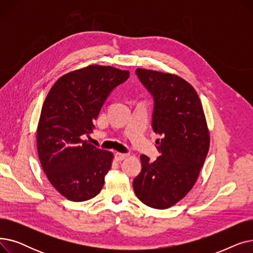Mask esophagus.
Segmentation results:
<instances>
[{"label":"esophagus","mask_w":253,"mask_h":253,"mask_svg":"<svg viewBox=\"0 0 253 253\" xmlns=\"http://www.w3.org/2000/svg\"><path fill=\"white\" fill-rule=\"evenodd\" d=\"M115 157H116V159H117L118 161H122V160H124V159H126V158L129 157V154H123V153L117 152V153L115 154Z\"/></svg>","instance_id":"34e87169"}]
</instances>
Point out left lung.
<instances>
[{
  "mask_svg": "<svg viewBox=\"0 0 253 253\" xmlns=\"http://www.w3.org/2000/svg\"><path fill=\"white\" fill-rule=\"evenodd\" d=\"M136 76L154 98L152 127L161 156L151 162L140 156L141 171L134 193L152 208L166 209L187 195L203 167L209 132L202 103L191 84L176 75L137 69Z\"/></svg>",
  "mask_w": 253,
  "mask_h": 253,
  "instance_id": "8db88e82",
  "label": "left lung"
}]
</instances>
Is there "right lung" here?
Instances as JSON below:
<instances>
[{"label":"right lung","mask_w":253,"mask_h":253,"mask_svg":"<svg viewBox=\"0 0 253 253\" xmlns=\"http://www.w3.org/2000/svg\"><path fill=\"white\" fill-rule=\"evenodd\" d=\"M129 78L128 71L89 65L59 78L44 101L37 130L38 154L51 184L74 202L99 194L113 154L83 137L111 92Z\"/></svg>","instance_id":"add662e5"}]
</instances>
